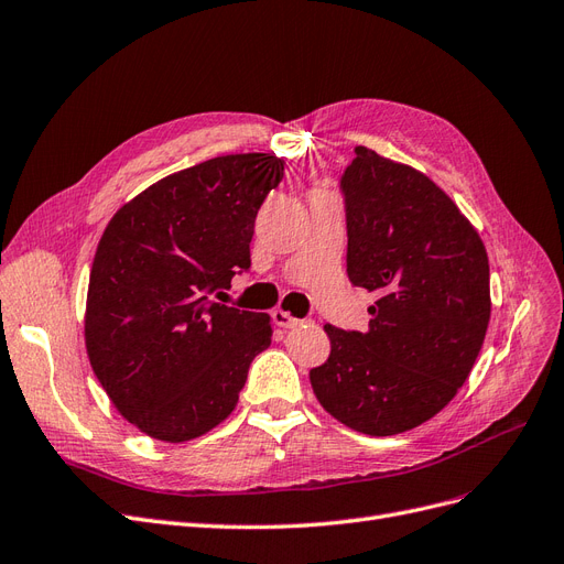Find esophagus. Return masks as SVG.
Instances as JSON below:
<instances>
[{"instance_id": "1", "label": "esophagus", "mask_w": 564, "mask_h": 564, "mask_svg": "<svg viewBox=\"0 0 564 564\" xmlns=\"http://www.w3.org/2000/svg\"><path fill=\"white\" fill-rule=\"evenodd\" d=\"M273 322H275L278 326H282V328H296V326L303 324V319L291 317L289 313H284V310H275V313H273Z\"/></svg>"}]
</instances>
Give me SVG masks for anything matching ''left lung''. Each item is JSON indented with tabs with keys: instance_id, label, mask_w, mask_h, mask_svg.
<instances>
[{
	"instance_id": "1",
	"label": "left lung",
	"mask_w": 564,
	"mask_h": 564,
	"mask_svg": "<svg viewBox=\"0 0 564 564\" xmlns=\"http://www.w3.org/2000/svg\"><path fill=\"white\" fill-rule=\"evenodd\" d=\"M347 278L376 291L368 332H324L310 371L319 403L368 436L434 417L469 378L490 322V265L476 228L422 172L357 147L340 177Z\"/></svg>"
}]
</instances>
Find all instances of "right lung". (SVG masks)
Listing matches in <instances>:
<instances>
[{"label": "right lung", "instance_id": "right-lung-1", "mask_svg": "<svg viewBox=\"0 0 564 564\" xmlns=\"http://www.w3.org/2000/svg\"><path fill=\"white\" fill-rule=\"evenodd\" d=\"M282 170L270 153L198 163L142 191L102 232L88 359L119 413L151 438L184 443L215 430L273 338L270 315L215 299L249 270L257 212Z\"/></svg>", "mask_w": 564, "mask_h": 564}]
</instances>
